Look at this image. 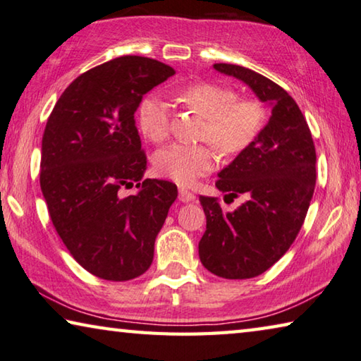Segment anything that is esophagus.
I'll return each mask as SVG.
<instances>
[{"label":"esophagus","instance_id":"obj_1","mask_svg":"<svg viewBox=\"0 0 361 361\" xmlns=\"http://www.w3.org/2000/svg\"><path fill=\"white\" fill-rule=\"evenodd\" d=\"M179 200L182 203H188V202H193L195 200V195L192 192H188L187 188H179Z\"/></svg>","mask_w":361,"mask_h":361}]
</instances>
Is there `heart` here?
<instances>
[{
    "mask_svg": "<svg viewBox=\"0 0 361 361\" xmlns=\"http://www.w3.org/2000/svg\"><path fill=\"white\" fill-rule=\"evenodd\" d=\"M185 107L204 118L202 137L214 144L226 155L246 150L261 133L265 114L256 100L236 99L235 90L216 82H193L177 92ZM142 134L153 142H161L169 134L166 104L158 96L147 97L139 109ZM217 153L211 145L171 144L158 150L157 171L180 185L193 184L198 177L214 169Z\"/></svg>",
    "mask_w": 361,
    "mask_h": 361,
    "instance_id": "1",
    "label": "heart"
}]
</instances>
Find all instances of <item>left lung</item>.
<instances>
[{"instance_id": "8db88e82", "label": "left lung", "mask_w": 361, "mask_h": 361, "mask_svg": "<svg viewBox=\"0 0 361 361\" xmlns=\"http://www.w3.org/2000/svg\"><path fill=\"white\" fill-rule=\"evenodd\" d=\"M212 68L243 81L271 109L256 140L217 174L221 192L245 195L246 202L224 212L216 198L200 197L206 216L200 261L222 279L245 280L270 269L296 240L315 190V145L302 111L283 87L240 65Z\"/></svg>"}]
</instances>
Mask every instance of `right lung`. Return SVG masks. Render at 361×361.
<instances>
[{
    "label": "right lung",
    "instance_id": "add662e5",
    "mask_svg": "<svg viewBox=\"0 0 361 361\" xmlns=\"http://www.w3.org/2000/svg\"><path fill=\"white\" fill-rule=\"evenodd\" d=\"M176 72L155 59L123 56L80 75L57 100L41 142L39 185L59 236L82 269L128 281L153 261L177 198L173 182L145 179L134 111ZM134 183L137 194L123 197Z\"/></svg>",
    "mask_w": 361,
    "mask_h": 361
}]
</instances>
